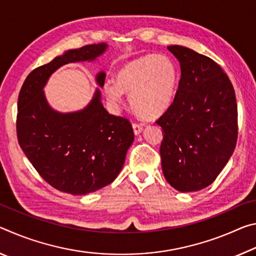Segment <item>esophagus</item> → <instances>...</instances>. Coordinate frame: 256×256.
Segmentation results:
<instances>
[{"label": "esophagus", "instance_id": "34e87169", "mask_svg": "<svg viewBox=\"0 0 256 256\" xmlns=\"http://www.w3.org/2000/svg\"><path fill=\"white\" fill-rule=\"evenodd\" d=\"M132 129H134V134H135V135L137 136V135H140V134L143 132V127H142L140 124H132Z\"/></svg>", "mask_w": 256, "mask_h": 256}]
</instances>
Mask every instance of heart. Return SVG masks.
<instances>
[{
  "label": "heart",
  "instance_id": "1",
  "mask_svg": "<svg viewBox=\"0 0 256 256\" xmlns=\"http://www.w3.org/2000/svg\"><path fill=\"white\" fill-rule=\"evenodd\" d=\"M179 72L172 58L163 54H146L126 62L116 71L114 82L104 85L106 98L116 106L129 94L134 112L144 120H156L172 106Z\"/></svg>",
  "mask_w": 256,
  "mask_h": 256
}]
</instances>
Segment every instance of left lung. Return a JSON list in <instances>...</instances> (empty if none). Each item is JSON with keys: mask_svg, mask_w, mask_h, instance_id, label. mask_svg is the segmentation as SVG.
<instances>
[{"mask_svg": "<svg viewBox=\"0 0 256 256\" xmlns=\"http://www.w3.org/2000/svg\"><path fill=\"white\" fill-rule=\"evenodd\" d=\"M168 50L179 61L182 78L172 106L156 121L164 132L162 171L174 190L198 192L214 182L236 148V95L212 58L185 46Z\"/></svg>", "mask_w": 256, "mask_h": 256, "instance_id": "8db88e82", "label": "left lung"}]
</instances>
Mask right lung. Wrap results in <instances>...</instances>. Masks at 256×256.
I'll use <instances>...</instances> for the list:
<instances>
[{"mask_svg":"<svg viewBox=\"0 0 256 256\" xmlns=\"http://www.w3.org/2000/svg\"><path fill=\"white\" fill-rule=\"evenodd\" d=\"M108 48L106 43H98L68 50L32 70L19 93L16 134L20 148L45 182L71 195L90 194L118 177L134 143V132L127 119L110 114L103 106L104 71L96 74L98 87L93 98L78 111L54 110L44 87L62 66L94 62Z\"/></svg>","mask_w":256,"mask_h":256,"instance_id":"obj_1","label":"right lung"}]
</instances>
